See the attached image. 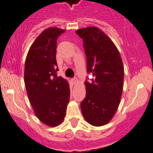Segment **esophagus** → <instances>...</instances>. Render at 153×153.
I'll use <instances>...</instances> for the list:
<instances>
[{
    "label": "esophagus",
    "instance_id": "obj_1",
    "mask_svg": "<svg viewBox=\"0 0 153 153\" xmlns=\"http://www.w3.org/2000/svg\"><path fill=\"white\" fill-rule=\"evenodd\" d=\"M72 83H73V84H78V78H72Z\"/></svg>",
    "mask_w": 153,
    "mask_h": 153
}]
</instances>
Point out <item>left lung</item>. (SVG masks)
<instances>
[{"instance_id": "8db88e82", "label": "left lung", "mask_w": 153, "mask_h": 153, "mask_svg": "<svg viewBox=\"0 0 153 153\" xmlns=\"http://www.w3.org/2000/svg\"><path fill=\"white\" fill-rule=\"evenodd\" d=\"M83 39L87 70L93 78L84 82L86 97L81 104L88 123L102 126L116 113L123 88L124 67L119 51L109 37L96 27L76 30Z\"/></svg>"}]
</instances>
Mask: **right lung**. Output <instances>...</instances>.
Segmentation results:
<instances>
[{"mask_svg": "<svg viewBox=\"0 0 153 153\" xmlns=\"http://www.w3.org/2000/svg\"><path fill=\"white\" fill-rule=\"evenodd\" d=\"M64 32L57 27L44 30L25 60L24 77L30 103L36 117L51 127L62 123L70 96L69 83L57 75V39Z\"/></svg>", "mask_w": 153, "mask_h": 153, "instance_id": "obj_1", "label": "right lung"}]
</instances>
